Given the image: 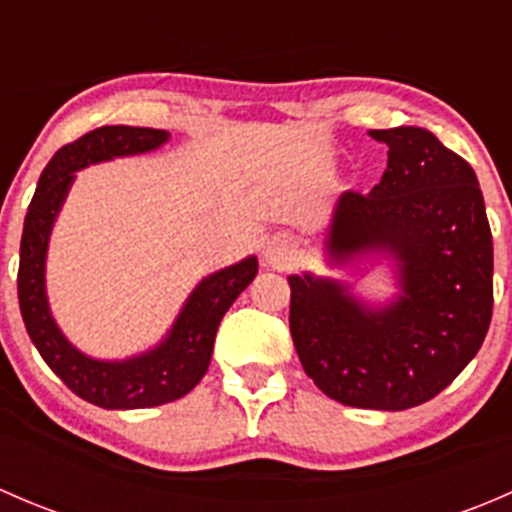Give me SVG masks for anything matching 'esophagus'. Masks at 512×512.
Returning <instances> with one entry per match:
<instances>
[{
	"label": "esophagus",
	"mask_w": 512,
	"mask_h": 512,
	"mask_svg": "<svg viewBox=\"0 0 512 512\" xmlns=\"http://www.w3.org/2000/svg\"><path fill=\"white\" fill-rule=\"evenodd\" d=\"M289 255H292V250H289V245L285 240H280V237H275V240H270L265 245V260L267 265L272 267H282L289 262Z\"/></svg>",
	"instance_id": "34e87169"
}]
</instances>
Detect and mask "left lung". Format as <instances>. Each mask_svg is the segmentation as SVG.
I'll use <instances>...</instances> for the list:
<instances>
[{"label": "left lung", "mask_w": 512, "mask_h": 512, "mask_svg": "<svg viewBox=\"0 0 512 512\" xmlns=\"http://www.w3.org/2000/svg\"><path fill=\"white\" fill-rule=\"evenodd\" d=\"M389 165L369 195L337 200L332 262L381 255L399 294L361 302L349 285L289 275V332L309 379L344 406L404 411L441 394L478 354L493 317V235L471 165L431 131H369Z\"/></svg>", "instance_id": "1"}]
</instances>
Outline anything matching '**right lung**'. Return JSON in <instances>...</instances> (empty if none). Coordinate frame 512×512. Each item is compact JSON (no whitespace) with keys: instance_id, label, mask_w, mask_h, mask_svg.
<instances>
[{"instance_id":"1","label":"right lung","mask_w":512,"mask_h":512,"mask_svg":"<svg viewBox=\"0 0 512 512\" xmlns=\"http://www.w3.org/2000/svg\"><path fill=\"white\" fill-rule=\"evenodd\" d=\"M168 138V131L136 126H101L86 133L54 153L24 218L17 289L29 337L49 369L76 396L101 409H151L193 391L210 366L220 319L257 275V257H245L205 277L190 292L163 342L131 359L86 356L56 327L46 299V250L56 215L74 185V173L101 160L156 151Z\"/></svg>"}]
</instances>
